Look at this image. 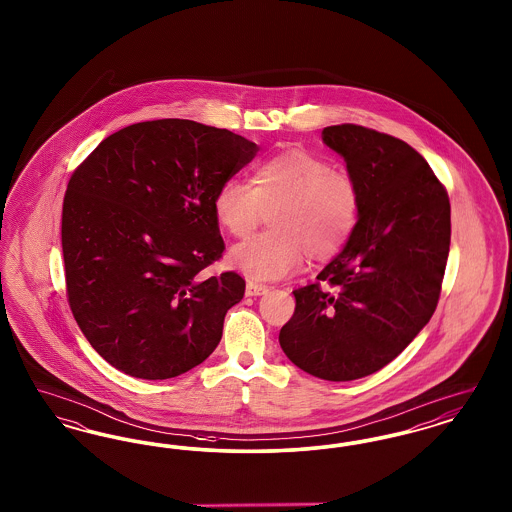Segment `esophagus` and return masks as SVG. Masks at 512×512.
Returning a JSON list of instances; mask_svg holds the SVG:
<instances>
[{"label": "esophagus", "mask_w": 512, "mask_h": 512, "mask_svg": "<svg viewBox=\"0 0 512 512\" xmlns=\"http://www.w3.org/2000/svg\"><path fill=\"white\" fill-rule=\"evenodd\" d=\"M270 288L265 286V284H257V282H247V286H245V295H249V297H257V295H265Z\"/></svg>", "instance_id": "34e87169"}]
</instances>
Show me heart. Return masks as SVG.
<instances>
[{
	"instance_id": "obj_1",
	"label": "heart",
	"mask_w": 512,
	"mask_h": 512,
	"mask_svg": "<svg viewBox=\"0 0 512 512\" xmlns=\"http://www.w3.org/2000/svg\"><path fill=\"white\" fill-rule=\"evenodd\" d=\"M220 226L234 238L249 236L270 211V230L236 245L232 267L251 280H276L301 267L305 255L328 261L355 234L363 192L351 172L301 147H290L253 171L251 184L226 180L213 201Z\"/></svg>"
}]
</instances>
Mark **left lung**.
<instances>
[{
    "label": "left lung",
    "mask_w": 512,
    "mask_h": 512,
    "mask_svg": "<svg viewBox=\"0 0 512 512\" xmlns=\"http://www.w3.org/2000/svg\"><path fill=\"white\" fill-rule=\"evenodd\" d=\"M363 192L351 240L315 284L293 290L280 330L293 365L349 382L391 363L438 307L451 244V205L438 176L399 138L357 124L326 126Z\"/></svg>",
    "instance_id": "obj_1"
}]
</instances>
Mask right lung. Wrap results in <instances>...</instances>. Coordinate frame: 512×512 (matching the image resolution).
<instances>
[{
	"mask_svg": "<svg viewBox=\"0 0 512 512\" xmlns=\"http://www.w3.org/2000/svg\"><path fill=\"white\" fill-rule=\"evenodd\" d=\"M257 151L226 128L161 119L111 134L73 172L61 219L67 297L109 365L167 380L215 351L245 280L205 276L224 251L213 201Z\"/></svg>",
	"mask_w": 512,
	"mask_h": 512,
	"instance_id": "1",
	"label": "right lung"
}]
</instances>
